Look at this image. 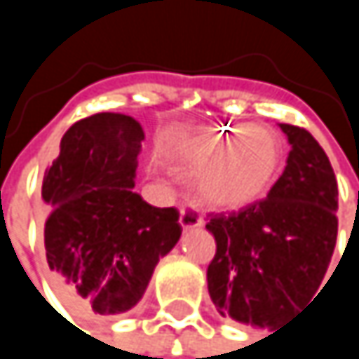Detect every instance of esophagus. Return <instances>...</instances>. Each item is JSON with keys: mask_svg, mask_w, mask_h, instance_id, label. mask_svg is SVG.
Listing matches in <instances>:
<instances>
[{"mask_svg": "<svg viewBox=\"0 0 359 359\" xmlns=\"http://www.w3.org/2000/svg\"><path fill=\"white\" fill-rule=\"evenodd\" d=\"M179 222L184 231H187V229H195V226H199V224H201V216L195 212V208H193V205L184 203V205L180 208Z\"/></svg>", "mask_w": 359, "mask_h": 359, "instance_id": "obj_1", "label": "esophagus"}]
</instances>
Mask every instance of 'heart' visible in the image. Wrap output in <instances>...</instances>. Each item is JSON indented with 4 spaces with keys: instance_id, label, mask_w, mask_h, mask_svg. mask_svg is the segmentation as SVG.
Wrapping results in <instances>:
<instances>
[{
    "instance_id": "b5f03b06",
    "label": "heart",
    "mask_w": 359,
    "mask_h": 359,
    "mask_svg": "<svg viewBox=\"0 0 359 359\" xmlns=\"http://www.w3.org/2000/svg\"><path fill=\"white\" fill-rule=\"evenodd\" d=\"M164 154L184 168L203 166L197 193L220 210L245 208L264 197L283 162L278 137L253 124L179 133L164 141Z\"/></svg>"
}]
</instances>
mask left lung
<instances>
[{
    "label": "left lung",
    "instance_id": "1",
    "mask_svg": "<svg viewBox=\"0 0 359 359\" xmlns=\"http://www.w3.org/2000/svg\"><path fill=\"white\" fill-rule=\"evenodd\" d=\"M291 151L268 197L231 214H208L216 239L208 291L222 316L272 326L323 283L337 243V179L318 141L280 124Z\"/></svg>",
    "mask_w": 359,
    "mask_h": 359
}]
</instances>
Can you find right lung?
<instances>
[{
  "label": "right lung",
  "mask_w": 359,
  "mask_h": 359,
  "mask_svg": "<svg viewBox=\"0 0 359 359\" xmlns=\"http://www.w3.org/2000/svg\"><path fill=\"white\" fill-rule=\"evenodd\" d=\"M143 137L130 116L93 114L66 130L45 170L47 268L60 295L79 310H130L180 239L179 210L149 205L133 191Z\"/></svg>",
  "instance_id": "obj_1"
}]
</instances>
